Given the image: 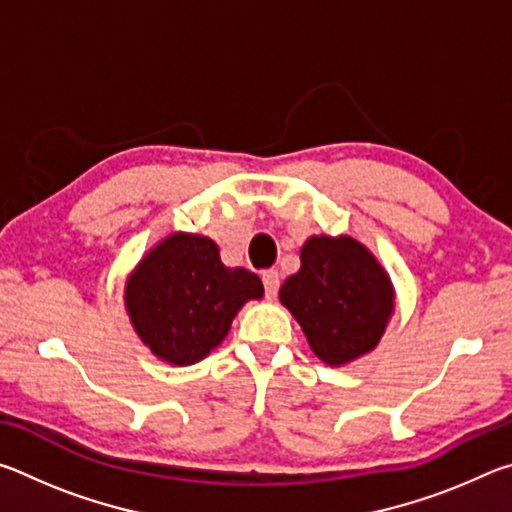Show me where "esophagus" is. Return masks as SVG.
I'll return each mask as SVG.
<instances>
[{"label": "esophagus", "mask_w": 512, "mask_h": 512, "mask_svg": "<svg viewBox=\"0 0 512 512\" xmlns=\"http://www.w3.org/2000/svg\"><path fill=\"white\" fill-rule=\"evenodd\" d=\"M262 280H264L266 298H268V300H273V298L277 296V289H280V273L273 271V268H271V271H264Z\"/></svg>", "instance_id": "1"}]
</instances>
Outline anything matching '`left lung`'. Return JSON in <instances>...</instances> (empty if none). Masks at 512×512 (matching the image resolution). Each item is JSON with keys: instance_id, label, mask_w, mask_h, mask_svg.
Returning a JSON list of instances; mask_svg holds the SVG:
<instances>
[{"instance_id": "obj_1", "label": "left lung", "mask_w": 512, "mask_h": 512, "mask_svg": "<svg viewBox=\"0 0 512 512\" xmlns=\"http://www.w3.org/2000/svg\"><path fill=\"white\" fill-rule=\"evenodd\" d=\"M280 302L320 361L348 366L379 345L395 314V287L361 241L311 235L300 248V271L282 284Z\"/></svg>"}]
</instances>
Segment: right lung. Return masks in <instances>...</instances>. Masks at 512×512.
<instances>
[{
  "instance_id": "obj_1",
  "label": "right lung",
  "mask_w": 512,
  "mask_h": 512,
  "mask_svg": "<svg viewBox=\"0 0 512 512\" xmlns=\"http://www.w3.org/2000/svg\"><path fill=\"white\" fill-rule=\"evenodd\" d=\"M264 296L246 268H228L210 237L171 232L126 277L124 305L140 341L171 366H192L219 348L239 309Z\"/></svg>"
}]
</instances>
